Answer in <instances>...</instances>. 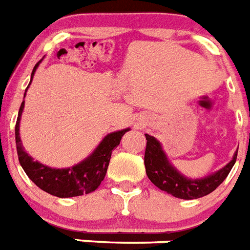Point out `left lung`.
Segmentation results:
<instances>
[{"instance_id": "obj_1", "label": "left lung", "mask_w": 250, "mask_h": 250, "mask_svg": "<svg viewBox=\"0 0 250 250\" xmlns=\"http://www.w3.org/2000/svg\"><path fill=\"white\" fill-rule=\"evenodd\" d=\"M146 148L144 164H146V176L158 188L182 200H195L215 191L230 173L238 155L236 150L232 155V159L227 166H224L223 168L208 176L193 180L181 173L170 163L159 140L149 134H146Z\"/></svg>"}]
</instances>
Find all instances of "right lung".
Listing matches in <instances>:
<instances>
[{
  "label": "right lung",
  "instance_id": "1",
  "mask_svg": "<svg viewBox=\"0 0 250 250\" xmlns=\"http://www.w3.org/2000/svg\"><path fill=\"white\" fill-rule=\"evenodd\" d=\"M42 61L38 62L34 67L30 83L33 81L34 74ZM25 95H26V91H25ZM23 106H25V101L21 102L20 110H19L18 121L15 126V139H16L19 162L30 180L42 191L57 197H74V196H82L83 193H91L95 191L106 176L111 153L120 144L121 138L126 131H129V127L107 134L97 146V148L80 163L68 168H52L45 164H42L40 162L34 161V158L30 157L23 149L20 138V120Z\"/></svg>",
  "mask_w": 250,
  "mask_h": 250
}]
</instances>
